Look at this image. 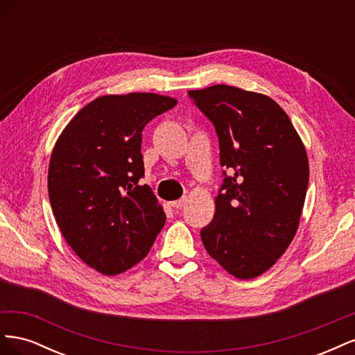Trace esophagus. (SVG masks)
Wrapping results in <instances>:
<instances>
[{
  "label": "esophagus",
  "mask_w": 355,
  "mask_h": 355,
  "mask_svg": "<svg viewBox=\"0 0 355 355\" xmlns=\"http://www.w3.org/2000/svg\"><path fill=\"white\" fill-rule=\"evenodd\" d=\"M187 198L184 197V198H180V200H176V201H171L170 204H171V207H175V209H182V207H185V204H187Z\"/></svg>",
  "instance_id": "34e87169"
}]
</instances>
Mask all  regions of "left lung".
I'll use <instances>...</instances> for the list:
<instances>
[{
    "instance_id": "8db88e82",
    "label": "left lung",
    "mask_w": 355,
    "mask_h": 355,
    "mask_svg": "<svg viewBox=\"0 0 355 355\" xmlns=\"http://www.w3.org/2000/svg\"><path fill=\"white\" fill-rule=\"evenodd\" d=\"M213 123L225 179L213 220L201 230L207 253L250 280L277 262L299 227L308 189L306 149L287 114L265 94L227 84L189 90Z\"/></svg>"
}]
</instances>
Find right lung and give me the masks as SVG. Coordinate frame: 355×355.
I'll return each mask as SVG.
<instances>
[{"label":"right lung","instance_id":"1","mask_svg":"<svg viewBox=\"0 0 355 355\" xmlns=\"http://www.w3.org/2000/svg\"><path fill=\"white\" fill-rule=\"evenodd\" d=\"M155 93L106 94L63 128L49 164V198L63 237L103 275L141 262L166 223L153 189L141 185L144 127L173 108Z\"/></svg>","mask_w":355,"mask_h":355}]
</instances>
